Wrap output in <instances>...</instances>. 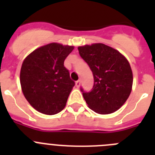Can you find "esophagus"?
Returning a JSON list of instances; mask_svg holds the SVG:
<instances>
[{"label": "esophagus", "mask_w": 155, "mask_h": 155, "mask_svg": "<svg viewBox=\"0 0 155 155\" xmlns=\"http://www.w3.org/2000/svg\"><path fill=\"white\" fill-rule=\"evenodd\" d=\"M75 85H76L78 87H80V85H81V81L80 80L77 81L75 82Z\"/></svg>", "instance_id": "34e87169"}]
</instances>
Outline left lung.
<instances>
[{
    "mask_svg": "<svg viewBox=\"0 0 155 155\" xmlns=\"http://www.w3.org/2000/svg\"><path fill=\"white\" fill-rule=\"evenodd\" d=\"M79 54L89 66L94 77L91 91H81L88 107L98 114L118 110L132 90L133 73L126 57L102 43L79 46Z\"/></svg>",
    "mask_w": 155,
    "mask_h": 155,
    "instance_id": "left-lung-1",
    "label": "left lung"
}]
</instances>
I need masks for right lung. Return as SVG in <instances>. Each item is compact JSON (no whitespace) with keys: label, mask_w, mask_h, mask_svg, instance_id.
<instances>
[{"label":"right lung","mask_w":155,"mask_h":155,"mask_svg":"<svg viewBox=\"0 0 155 155\" xmlns=\"http://www.w3.org/2000/svg\"><path fill=\"white\" fill-rule=\"evenodd\" d=\"M73 50L72 46L53 42L34 50L23 61L21 90L30 105L39 113L54 115L65 107L75 83L64 63Z\"/></svg>","instance_id":"right-lung-1"}]
</instances>
